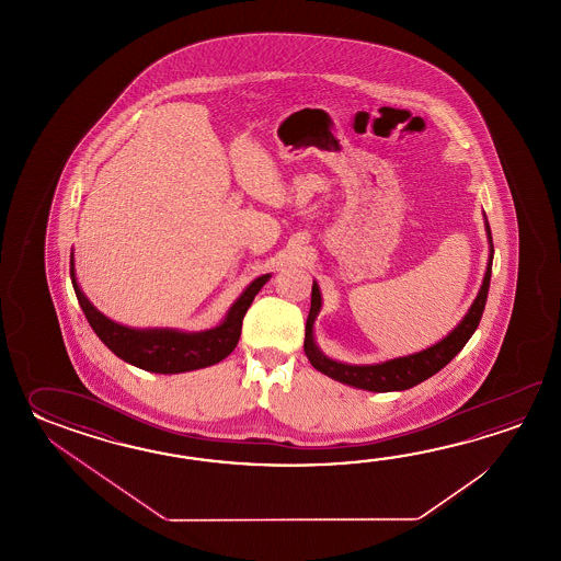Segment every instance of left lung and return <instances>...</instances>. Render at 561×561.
<instances>
[{
    "label": "left lung",
    "instance_id": "obj_1",
    "mask_svg": "<svg viewBox=\"0 0 561 561\" xmlns=\"http://www.w3.org/2000/svg\"><path fill=\"white\" fill-rule=\"evenodd\" d=\"M485 232H488L489 240L488 271H485L483 285L479 288L471 309L467 310L461 322L439 343H435L425 351L407 355V357L391 358V360L375 363V365H346V363H339V360L327 357L314 343V334H312V324H314V319H317L322 305L319 285L312 283L309 319H307V329H305V353L309 357L310 365L334 381L345 382V385L373 391V393L405 391V389H411L419 382L430 379L435 373H439L466 346L471 334L476 333L483 309H485V302H488L491 264H493V239H491L488 218H485Z\"/></svg>",
    "mask_w": 561,
    "mask_h": 561
}]
</instances>
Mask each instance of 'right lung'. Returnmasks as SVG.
I'll use <instances>...</instances> for the list:
<instances>
[{
	"label": "right lung",
	"instance_id": "right-lung-1",
	"mask_svg": "<svg viewBox=\"0 0 561 561\" xmlns=\"http://www.w3.org/2000/svg\"><path fill=\"white\" fill-rule=\"evenodd\" d=\"M70 276H72L73 290L80 307L84 310L85 319L100 341L116 355V357L130 363L138 369L162 375L186 373V370L204 369L227 358L234 346L239 345L242 319L252 305L259 290L266 285L271 275L254 278L251 285L244 288L234 305L228 309L225 321L215 329L201 331V333H182L176 329H131L119 322L107 319L88 300L82 288L76 280L73 268V252L70 259Z\"/></svg>",
	"mask_w": 561,
	"mask_h": 561
}]
</instances>
